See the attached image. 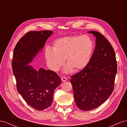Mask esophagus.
<instances>
[{
	"label": "esophagus",
	"instance_id": "esophagus-1",
	"mask_svg": "<svg viewBox=\"0 0 127 127\" xmlns=\"http://www.w3.org/2000/svg\"><path fill=\"white\" fill-rule=\"evenodd\" d=\"M61 80H62V82H66L67 80V78L66 77H61Z\"/></svg>",
	"mask_w": 127,
	"mask_h": 127
}]
</instances>
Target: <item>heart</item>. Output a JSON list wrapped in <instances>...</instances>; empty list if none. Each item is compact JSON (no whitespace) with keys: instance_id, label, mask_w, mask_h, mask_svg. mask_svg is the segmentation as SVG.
I'll return each instance as SVG.
<instances>
[{"instance_id":"obj_1","label":"heart","mask_w":127,"mask_h":127,"mask_svg":"<svg viewBox=\"0 0 127 127\" xmlns=\"http://www.w3.org/2000/svg\"><path fill=\"white\" fill-rule=\"evenodd\" d=\"M94 48L90 37L68 36L56 40L52 49H47L45 57L49 67L54 71L58 70L64 63L67 64L64 72L81 71L89 64Z\"/></svg>"}]
</instances>
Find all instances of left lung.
<instances>
[{
  "label": "left lung",
  "mask_w": 127,
  "mask_h": 127,
  "mask_svg": "<svg viewBox=\"0 0 127 127\" xmlns=\"http://www.w3.org/2000/svg\"><path fill=\"white\" fill-rule=\"evenodd\" d=\"M96 37L95 48L87 67L71 77L76 105L83 111L100 106L112 94L117 71L114 50L102 34L88 32Z\"/></svg>",
  "instance_id": "left-lung-1"
}]
</instances>
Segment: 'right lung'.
I'll return each instance as SVG.
<instances>
[{
    "label": "right lung",
    "mask_w": 127,
    "mask_h": 127,
    "mask_svg": "<svg viewBox=\"0 0 127 127\" xmlns=\"http://www.w3.org/2000/svg\"><path fill=\"white\" fill-rule=\"evenodd\" d=\"M52 34L51 31L29 32L18 42L14 51L12 68L17 91L30 106L39 111L52 105L55 91L61 82L55 72L42 68L36 70L31 64Z\"/></svg>",
    "instance_id": "1"
}]
</instances>
